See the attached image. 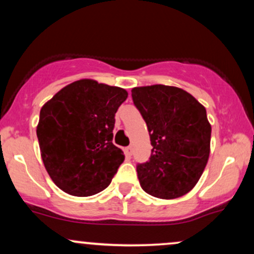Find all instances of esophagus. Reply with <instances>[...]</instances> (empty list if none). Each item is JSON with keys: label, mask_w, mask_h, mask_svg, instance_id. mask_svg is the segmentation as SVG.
I'll return each mask as SVG.
<instances>
[{"label": "esophagus", "mask_w": 254, "mask_h": 254, "mask_svg": "<svg viewBox=\"0 0 254 254\" xmlns=\"http://www.w3.org/2000/svg\"><path fill=\"white\" fill-rule=\"evenodd\" d=\"M124 151H125V154H127V155H129V156H131L132 155V147H131V145H129V147H127L124 149Z\"/></svg>", "instance_id": "esophagus-1"}]
</instances>
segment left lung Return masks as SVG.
Returning a JSON list of instances; mask_svg holds the SVG:
<instances>
[{
    "label": "left lung",
    "mask_w": 254,
    "mask_h": 254,
    "mask_svg": "<svg viewBox=\"0 0 254 254\" xmlns=\"http://www.w3.org/2000/svg\"><path fill=\"white\" fill-rule=\"evenodd\" d=\"M153 145L148 161L137 164L143 191L173 199L193 189L209 159L211 127L206 111L190 93L154 84L131 90Z\"/></svg>",
    "instance_id": "8db88e82"
}]
</instances>
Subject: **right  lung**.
<instances>
[{"label": "right lung", "mask_w": 254, "mask_h": 254, "mask_svg": "<svg viewBox=\"0 0 254 254\" xmlns=\"http://www.w3.org/2000/svg\"><path fill=\"white\" fill-rule=\"evenodd\" d=\"M127 92L93 80L75 81L40 110L37 137L49 176L77 197L99 193L124 161L112 143L115 116Z\"/></svg>", "instance_id": "add662e5"}]
</instances>
